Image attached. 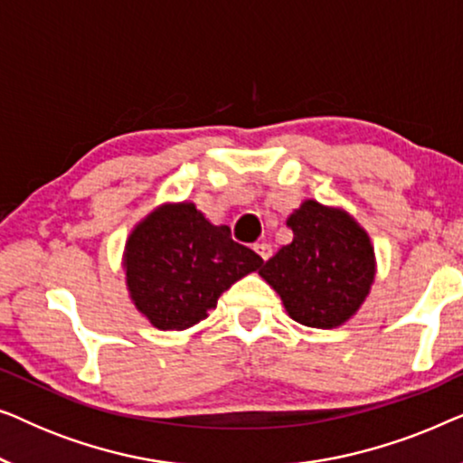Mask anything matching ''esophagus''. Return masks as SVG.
Returning <instances> with one entry per match:
<instances>
[{"label":"esophagus","mask_w":463,"mask_h":463,"mask_svg":"<svg viewBox=\"0 0 463 463\" xmlns=\"http://www.w3.org/2000/svg\"><path fill=\"white\" fill-rule=\"evenodd\" d=\"M255 250H257V255L263 259V261H268V259L271 257V246H269L268 242H259V244H255Z\"/></svg>","instance_id":"1"}]
</instances>
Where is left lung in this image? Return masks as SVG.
<instances>
[{"label": "left lung", "instance_id": "1", "mask_svg": "<svg viewBox=\"0 0 463 463\" xmlns=\"http://www.w3.org/2000/svg\"><path fill=\"white\" fill-rule=\"evenodd\" d=\"M293 240L259 274L299 325L335 328L358 312L375 280L369 233L341 208L306 200L287 219Z\"/></svg>", "mask_w": 463, "mask_h": 463}]
</instances>
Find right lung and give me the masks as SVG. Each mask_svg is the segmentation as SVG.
I'll list each match as a JSON object with an SVG mask.
<instances>
[{
    "instance_id": "obj_1",
    "label": "right lung",
    "mask_w": 463,
    "mask_h": 463,
    "mask_svg": "<svg viewBox=\"0 0 463 463\" xmlns=\"http://www.w3.org/2000/svg\"><path fill=\"white\" fill-rule=\"evenodd\" d=\"M255 250L233 242L227 225H213L194 202L162 204L126 240L130 299L160 331H185L217 307L219 297L261 268Z\"/></svg>"
}]
</instances>
